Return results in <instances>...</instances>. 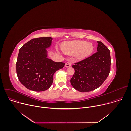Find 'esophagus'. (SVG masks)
<instances>
[{"label": "esophagus", "instance_id": "1", "mask_svg": "<svg viewBox=\"0 0 131 131\" xmlns=\"http://www.w3.org/2000/svg\"><path fill=\"white\" fill-rule=\"evenodd\" d=\"M71 66V62H67L66 64H65V67L66 68H69V67H70Z\"/></svg>", "mask_w": 131, "mask_h": 131}]
</instances>
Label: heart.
<instances>
[{"instance_id": "b5f03b06", "label": "heart", "mask_w": 131, "mask_h": 131, "mask_svg": "<svg viewBox=\"0 0 131 131\" xmlns=\"http://www.w3.org/2000/svg\"><path fill=\"white\" fill-rule=\"evenodd\" d=\"M64 53L67 55L77 54L75 58L78 60H83L90 56L94 50L93 45L85 41L65 42L61 45Z\"/></svg>"}]
</instances>
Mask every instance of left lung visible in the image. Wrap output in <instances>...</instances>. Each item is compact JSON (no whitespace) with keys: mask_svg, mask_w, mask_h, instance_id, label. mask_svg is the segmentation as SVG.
Here are the masks:
<instances>
[{"mask_svg":"<svg viewBox=\"0 0 131 131\" xmlns=\"http://www.w3.org/2000/svg\"><path fill=\"white\" fill-rule=\"evenodd\" d=\"M111 60L110 51L101 42L98 41L96 53L72 66L75 73L71 79L72 86L81 92L97 89L109 75Z\"/></svg>","mask_w":131,"mask_h":131,"instance_id":"1","label":"left lung"}]
</instances>
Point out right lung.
I'll list each match as a JSON object with an SVG mask.
<instances>
[{
  "mask_svg": "<svg viewBox=\"0 0 131 131\" xmlns=\"http://www.w3.org/2000/svg\"><path fill=\"white\" fill-rule=\"evenodd\" d=\"M52 38L33 39L19 50L16 70L20 83L27 89L37 92L48 89L53 83V75L65 63L48 57L46 49L51 47Z\"/></svg>",
  "mask_w": 131,
  "mask_h": 131,
  "instance_id": "1",
  "label": "right lung"
}]
</instances>
